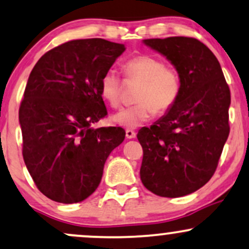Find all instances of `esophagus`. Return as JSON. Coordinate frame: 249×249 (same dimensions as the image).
Here are the masks:
<instances>
[{
    "instance_id": "esophagus-1",
    "label": "esophagus",
    "mask_w": 249,
    "mask_h": 249,
    "mask_svg": "<svg viewBox=\"0 0 249 249\" xmlns=\"http://www.w3.org/2000/svg\"><path fill=\"white\" fill-rule=\"evenodd\" d=\"M125 133H126L127 139H133V138H136V131L130 130V128H127V130L125 131Z\"/></svg>"
}]
</instances>
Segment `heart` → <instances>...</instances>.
Listing matches in <instances>:
<instances>
[{
	"mask_svg": "<svg viewBox=\"0 0 249 249\" xmlns=\"http://www.w3.org/2000/svg\"><path fill=\"white\" fill-rule=\"evenodd\" d=\"M125 79L139 81L137 103L125 107L112 117L113 122L126 128L142 126L155 113L164 115L175 106L182 89V77L173 66L158 56L142 54L128 59L123 66ZM103 100L112 107L122 101V80L115 71H107L100 81Z\"/></svg>",
	"mask_w": 249,
	"mask_h": 249,
	"instance_id": "b5f03b06",
	"label": "heart"
}]
</instances>
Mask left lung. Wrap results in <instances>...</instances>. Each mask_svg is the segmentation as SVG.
Returning a JSON list of instances; mask_svg holds the SVG:
<instances>
[{"instance_id":"obj_1","label":"left lung","mask_w":249,"mask_h":249,"mask_svg":"<svg viewBox=\"0 0 249 249\" xmlns=\"http://www.w3.org/2000/svg\"><path fill=\"white\" fill-rule=\"evenodd\" d=\"M182 77L178 102L137 134L142 147L140 178L161 197L185 196L210 181L230 134L231 92L217 58L198 39H146Z\"/></svg>"}]
</instances>
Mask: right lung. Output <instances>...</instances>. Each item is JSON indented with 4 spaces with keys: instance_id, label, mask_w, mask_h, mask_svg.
Instances as JSON below:
<instances>
[{
    "instance_id": "1",
    "label": "right lung",
    "mask_w": 249,
    "mask_h": 249,
    "mask_svg": "<svg viewBox=\"0 0 249 249\" xmlns=\"http://www.w3.org/2000/svg\"><path fill=\"white\" fill-rule=\"evenodd\" d=\"M124 51L106 39H75L45 53L30 73L19 107L23 159L39 191L54 202L90 196L124 140L122 127H91L107 115L101 77Z\"/></svg>"
}]
</instances>
